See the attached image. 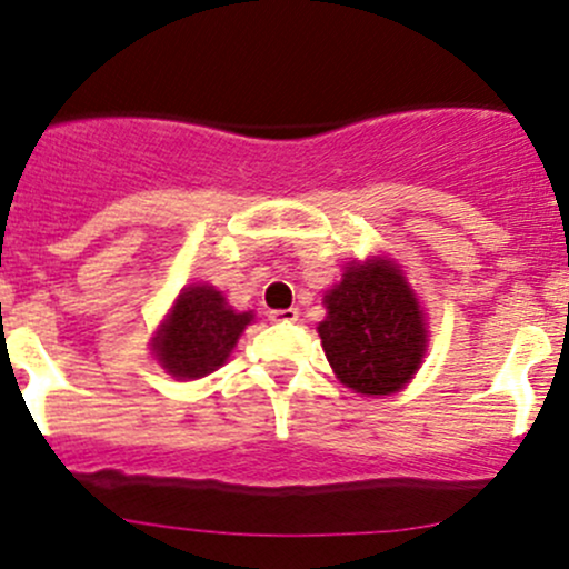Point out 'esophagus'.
Here are the masks:
<instances>
[{"instance_id":"obj_1","label":"esophagus","mask_w":569,"mask_h":569,"mask_svg":"<svg viewBox=\"0 0 569 569\" xmlns=\"http://www.w3.org/2000/svg\"><path fill=\"white\" fill-rule=\"evenodd\" d=\"M297 317H300L297 308H278V311H269V321H272V325H291V321H297Z\"/></svg>"}]
</instances>
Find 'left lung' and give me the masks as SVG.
Instances as JSON below:
<instances>
[{"label":"left lung","mask_w":569,"mask_h":569,"mask_svg":"<svg viewBox=\"0 0 569 569\" xmlns=\"http://www.w3.org/2000/svg\"><path fill=\"white\" fill-rule=\"evenodd\" d=\"M321 349L355 393L391 396L412 380L427 352V319L391 258L352 261L325 295Z\"/></svg>","instance_id":"obj_1"}]
</instances>
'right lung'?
<instances>
[{"label":"right lung","instance_id":"add662e5","mask_svg":"<svg viewBox=\"0 0 569 569\" xmlns=\"http://www.w3.org/2000/svg\"><path fill=\"white\" fill-rule=\"evenodd\" d=\"M250 321L252 311H233L214 286L192 283L181 289L151 349L159 366L176 380H200L231 358Z\"/></svg>","mask_w":569,"mask_h":569}]
</instances>
